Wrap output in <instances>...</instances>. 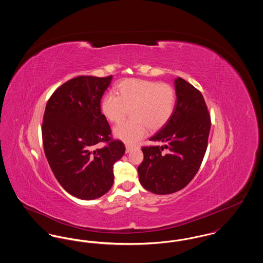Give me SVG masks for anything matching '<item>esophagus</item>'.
Listing matches in <instances>:
<instances>
[{
	"mask_svg": "<svg viewBox=\"0 0 263 263\" xmlns=\"http://www.w3.org/2000/svg\"><path fill=\"white\" fill-rule=\"evenodd\" d=\"M133 150V147H131V146H126L125 152L126 154H128V153H130L131 151Z\"/></svg>",
	"mask_w": 263,
	"mask_h": 263,
	"instance_id": "esophagus-1",
	"label": "esophagus"
}]
</instances>
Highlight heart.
Masks as SVG:
<instances>
[{
	"label": "heart",
	"instance_id": "obj_1",
	"mask_svg": "<svg viewBox=\"0 0 263 263\" xmlns=\"http://www.w3.org/2000/svg\"><path fill=\"white\" fill-rule=\"evenodd\" d=\"M115 92L102 99L101 111L109 121L118 123L131 110L133 119L113 129L114 137L128 145H135L146 137L149 127L153 131L163 128L175 111V89L166 84L129 79L121 82Z\"/></svg>",
	"mask_w": 263,
	"mask_h": 263
}]
</instances>
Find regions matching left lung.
Returning <instances> with one entry per match:
<instances>
[{"label": "left lung", "instance_id": "left-lung-1", "mask_svg": "<svg viewBox=\"0 0 263 263\" xmlns=\"http://www.w3.org/2000/svg\"><path fill=\"white\" fill-rule=\"evenodd\" d=\"M175 111L170 121L150 138L163 146L144 147L139 180L152 193L172 194L185 187L197 174L211 128L203 96L181 78L175 79ZM163 148L167 153L163 154Z\"/></svg>", "mask_w": 263, "mask_h": 263}]
</instances>
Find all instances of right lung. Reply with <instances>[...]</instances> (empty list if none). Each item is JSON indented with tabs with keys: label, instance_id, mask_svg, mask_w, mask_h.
Masks as SVG:
<instances>
[{
	"label": "right lung",
	"instance_id": "1",
	"mask_svg": "<svg viewBox=\"0 0 263 263\" xmlns=\"http://www.w3.org/2000/svg\"><path fill=\"white\" fill-rule=\"evenodd\" d=\"M112 76L77 77L57 88L43 117L42 140L46 159L56 179L68 193L83 200L100 198L111 188L113 164L125 147L111 141L109 124L100 100ZM100 141H108L95 149Z\"/></svg>",
	"mask_w": 263,
	"mask_h": 263
}]
</instances>
